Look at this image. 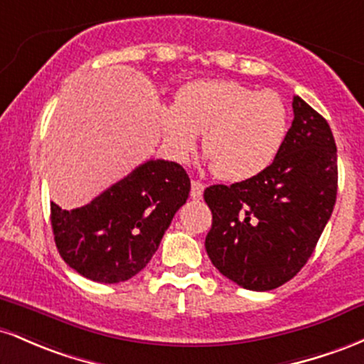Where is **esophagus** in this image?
Returning <instances> with one entry per match:
<instances>
[{
  "label": "esophagus",
  "mask_w": 364,
  "mask_h": 364,
  "mask_svg": "<svg viewBox=\"0 0 364 364\" xmlns=\"http://www.w3.org/2000/svg\"><path fill=\"white\" fill-rule=\"evenodd\" d=\"M204 193V186L201 182L193 181L191 182V198L193 199H201Z\"/></svg>",
  "instance_id": "34e87169"
}]
</instances>
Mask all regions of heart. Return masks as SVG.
I'll list each match as a JSON object with an SVG mask.
<instances>
[{
    "instance_id": "1",
    "label": "heart",
    "mask_w": 364,
    "mask_h": 364,
    "mask_svg": "<svg viewBox=\"0 0 364 364\" xmlns=\"http://www.w3.org/2000/svg\"><path fill=\"white\" fill-rule=\"evenodd\" d=\"M287 108L273 91H255L235 80H194L160 109L165 142L178 158L201 148L215 175L240 182L267 170L287 134Z\"/></svg>"
}]
</instances>
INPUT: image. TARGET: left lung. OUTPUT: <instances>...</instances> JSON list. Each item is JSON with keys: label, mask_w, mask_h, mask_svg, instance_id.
Returning a JSON list of instances; mask_svg holds the SVG:
<instances>
[{"label": "left lung", "mask_w": 364, "mask_h": 364, "mask_svg": "<svg viewBox=\"0 0 364 364\" xmlns=\"http://www.w3.org/2000/svg\"><path fill=\"white\" fill-rule=\"evenodd\" d=\"M294 120L267 170L210 186L213 213L204 246L222 275L249 291H272L313 255L337 198V146L330 125L299 96Z\"/></svg>", "instance_id": "1"}]
</instances>
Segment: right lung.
<instances>
[{"label":"right lung","mask_w":364,"mask_h":364,"mask_svg":"<svg viewBox=\"0 0 364 364\" xmlns=\"http://www.w3.org/2000/svg\"><path fill=\"white\" fill-rule=\"evenodd\" d=\"M189 191V175L178 163L149 160L82 208L68 211L51 203L60 256L89 280L132 279L153 258Z\"/></svg>","instance_id":"add662e5"}]
</instances>
